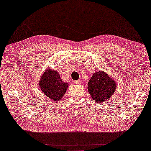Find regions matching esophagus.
Here are the masks:
<instances>
[{
    "mask_svg": "<svg viewBox=\"0 0 151 151\" xmlns=\"http://www.w3.org/2000/svg\"><path fill=\"white\" fill-rule=\"evenodd\" d=\"M75 83H76V84H81V81L79 79V80H77V81H75Z\"/></svg>",
    "mask_w": 151,
    "mask_h": 151,
    "instance_id": "obj_1",
    "label": "esophagus"
}]
</instances>
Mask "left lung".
Listing matches in <instances>:
<instances>
[{
    "label": "left lung",
    "mask_w": 151,
    "mask_h": 151,
    "mask_svg": "<svg viewBox=\"0 0 151 151\" xmlns=\"http://www.w3.org/2000/svg\"><path fill=\"white\" fill-rule=\"evenodd\" d=\"M117 88L116 82L104 71H97L88 82V91L97 103L107 101L114 94Z\"/></svg>",
    "instance_id": "left-lung-1"
}]
</instances>
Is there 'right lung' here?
<instances>
[{
  "label": "right lung",
  "instance_id": "right-lung-1",
  "mask_svg": "<svg viewBox=\"0 0 151 151\" xmlns=\"http://www.w3.org/2000/svg\"><path fill=\"white\" fill-rule=\"evenodd\" d=\"M40 88L47 98L57 102L63 97L68 84L62 81L59 73L52 68H47L39 81Z\"/></svg>",
  "mask_w": 151,
  "mask_h": 151
}]
</instances>
